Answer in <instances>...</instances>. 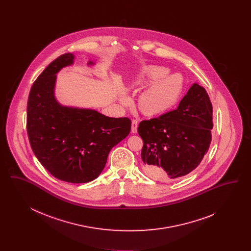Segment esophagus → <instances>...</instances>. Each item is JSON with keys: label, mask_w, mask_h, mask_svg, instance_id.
<instances>
[{"label": "esophagus", "mask_w": 251, "mask_h": 251, "mask_svg": "<svg viewBox=\"0 0 251 251\" xmlns=\"http://www.w3.org/2000/svg\"><path fill=\"white\" fill-rule=\"evenodd\" d=\"M137 127H138V121L136 120H131V131L133 133L137 132Z\"/></svg>", "instance_id": "34e87169"}]
</instances>
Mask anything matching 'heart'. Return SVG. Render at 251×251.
<instances>
[{"mask_svg":"<svg viewBox=\"0 0 251 251\" xmlns=\"http://www.w3.org/2000/svg\"><path fill=\"white\" fill-rule=\"evenodd\" d=\"M168 72L169 70L165 67H149L138 81L142 87L153 84L144 92L139 100L140 108L145 114H159L176 101L181 89L182 79L179 74H171L166 77Z\"/></svg>","mask_w":251,"mask_h":251,"instance_id":"obj_1","label":"heart"}]
</instances>
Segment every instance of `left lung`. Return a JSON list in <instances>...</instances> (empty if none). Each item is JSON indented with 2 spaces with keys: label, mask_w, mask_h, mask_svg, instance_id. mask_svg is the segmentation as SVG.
Segmentation results:
<instances>
[{
  "label": "left lung",
  "mask_w": 251,
  "mask_h": 251,
  "mask_svg": "<svg viewBox=\"0 0 251 251\" xmlns=\"http://www.w3.org/2000/svg\"><path fill=\"white\" fill-rule=\"evenodd\" d=\"M213 126L209 95L202 86L194 84L176 110L139 123L144 172L163 181L190 173L209 150Z\"/></svg>",
  "instance_id": "obj_1"
}]
</instances>
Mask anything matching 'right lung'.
Instances as JSON below:
<instances>
[{"label": "right lung", "mask_w": 251, "mask_h": 251, "mask_svg": "<svg viewBox=\"0 0 251 251\" xmlns=\"http://www.w3.org/2000/svg\"><path fill=\"white\" fill-rule=\"evenodd\" d=\"M73 59L72 53L60 55L34 82L27 102L26 127L35 155L53 177L84 183L99 177L111 149L130 133L131 121L109 118L95 110L60 105L53 95L55 74L72 65Z\"/></svg>", "instance_id": "1"}]
</instances>
